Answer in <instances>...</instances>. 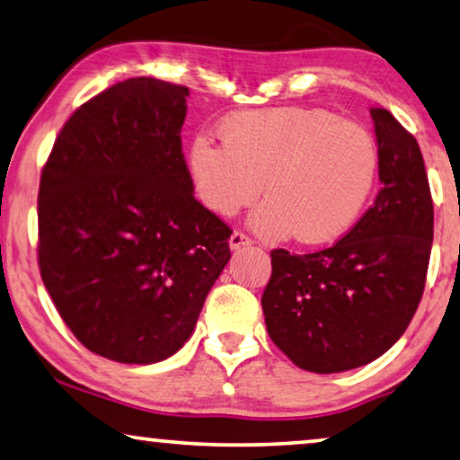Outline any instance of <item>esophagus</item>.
Here are the masks:
<instances>
[{
    "label": "esophagus",
    "mask_w": 460,
    "mask_h": 460,
    "mask_svg": "<svg viewBox=\"0 0 460 460\" xmlns=\"http://www.w3.org/2000/svg\"><path fill=\"white\" fill-rule=\"evenodd\" d=\"M252 237L245 235L243 231H233L231 237H229V245L231 250H239V248H245V245H252Z\"/></svg>",
    "instance_id": "1"
}]
</instances>
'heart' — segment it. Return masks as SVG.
Returning a JSON list of instances; mask_svg holds the SVG:
<instances>
[{"instance_id":"1","label":"heart","mask_w":460,"mask_h":460,"mask_svg":"<svg viewBox=\"0 0 460 460\" xmlns=\"http://www.w3.org/2000/svg\"><path fill=\"white\" fill-rule=\"evenodd\" d=\"M223 144L198 136L190 175L200 202L233 217L258 200L252 217L264 237L331 242L358 221L378 177L380 153L359 123L310 107L239 111L218 126Z\"/></svg>"}]
</instances>
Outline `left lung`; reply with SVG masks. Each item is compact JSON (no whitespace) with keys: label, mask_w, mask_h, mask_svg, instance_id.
I'll return each mask as SVG.
<instances>
[{"label":"left lung","mask_w":460,"mask_h":460,"mask_svg":"<svg viewBox=\"0 0 460 460\" xmlns=\"http://www.w3.org/2000/svg\"><path fill=\"white\" fill-rule=\"evenodd\" d=\"M382 188L355 227L314 253L272 250L262 293L270 339L297 367L337 374L380 358L420 305L434 202L420 144L393 113L369 109Z\"/></svg>","instance_id":"obj_1"}]
</instances>
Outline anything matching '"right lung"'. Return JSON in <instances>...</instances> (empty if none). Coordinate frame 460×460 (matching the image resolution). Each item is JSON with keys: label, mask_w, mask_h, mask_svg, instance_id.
<instances>
[{"label": "right lung", "mask_w": 460, "mask_h": 460, "mask_svg": "<svg viewBox=\"0 0 460 460\" xmlns=\"http://www.w3.org/2000/svg\"><path fill=\"white\" fill-rule=\"evenodd\" d=\"M188 86L128 78L80 105L40 171L39 269L88 351H180L225 264L231 227L194 198L181 153Z\"/></svg>", "instance_id": "add662e5"}]
</instances>
